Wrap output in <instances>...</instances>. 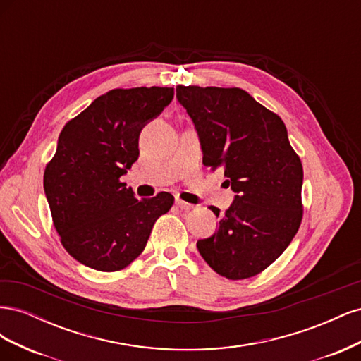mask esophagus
I'll list each match as a JSON object with an SVG mask.
<instances>
[{
	"label": "esophagus",
	"instance_id": "obj_1",
	"mask_svg": "<svg viewBox=\"0 0 361 361\" xmlns=\"http://www.w3.org/2000/svg\"><path fill=\"white\" fill-rule=\"evenodd\" d=\"M176 206L179 207L180 211H190V209H192V204H190V203H187V202H183V200H180V199H176Z\"/></svg>",
	"mask_w": 361,
	"mask_h": 361
}]
</instances>
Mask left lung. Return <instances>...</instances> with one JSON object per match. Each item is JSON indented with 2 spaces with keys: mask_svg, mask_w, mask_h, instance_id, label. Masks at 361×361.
<instances>
[{
  "mask_svg": "<svg viewBox=\"0 0 361 361\" xmlns=\"http://www.w3.org/2000/svg\"><path fill=\"white\" fill-rule=\"evenodd\" d=\"M179 104L197 130L203 164L223 170L235 199L211 238L197 241L218 274H259L288 248L302 218V166L283 120L241 89L176 87Z\"/></svg>",
  "mask_w": 361,
  "mask_h": 361,
  "instance_id": "left-lung-1",
  "label": "left lung"
}]
</instances>
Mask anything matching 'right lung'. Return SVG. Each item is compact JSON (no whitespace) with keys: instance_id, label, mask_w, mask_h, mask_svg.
Here are the masks:
<instances>
[{"instance_id":"1","label":"right lung","mask_w":361,"mask_h":361,"mask_svg":"<svg viewBox=\"0 0 361 361\" xmlns=\"http://www.w3.org/2000/svg\"><path fill=\"white\" fill-rule=\"evenodd\" d=\"M174 96L171 87L108 92L64 125L43 190L68 253L104 272L128 267L145 250L174 197L138 200L120 176L138 159L140 133Z\"/></svg>"}]
</instances>
